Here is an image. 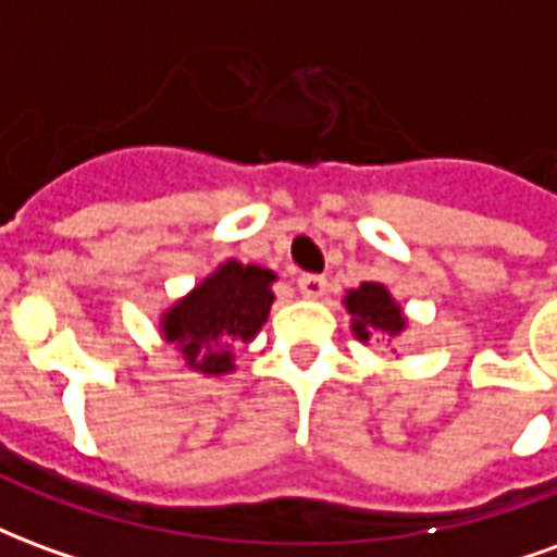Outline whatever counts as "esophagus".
<instances>
[{"instance_id": "obj_1", "label": "esophagus", "mask_w": 557, "mask_h": 557, "mask_svg": "<svg viewBox=\"0 0 557 557\" xmlns=\"http://www.w3.org/2000/svg\"><path fill=\"white\" fill-rule=\"evenodd\" d=\"M298 289L304 298H322L327 292V280L322 274H301L298 277Z\"/></svg>"}]
</instances>
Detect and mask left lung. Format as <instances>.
<instances>
[{
	"label": "left lung",
	"mask_w": 557,
	"mask_h": 557,
	"mask_svg": "<svg viewBox=\"0 0 557 557\" xmlns=\"http://www.w3.org/2000/svg\"><path fill=\"white\" fill-rule=\"evenodd\" d=\"M343 307L351 315V334L363 346L370 339L394 346V339L403 337L411 325L406 310L382 283H361L358 289H349Z\"/></svg>",
	"instance_id": "1"
}]
</instances>
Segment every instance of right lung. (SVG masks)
Listing matches in <instances>:
<instances>
[{
  "label": "right lung",
  "instance_id": "obj_1",
  "mask_svg": "<svg viewBox=\"0 0 557 557\" xmlns=\"http://www.w3.org/2000/svg\"><path fill=\"white\" fill-rule=\"evenodd\" d=\"M274 283L271 268L226 259L160 313V337L190 373L206 379L235 373V351L253 343L268 322Z\"/></svg>",
  "mask_w": 557,
  "mask_h": 557
}]
</instances>
